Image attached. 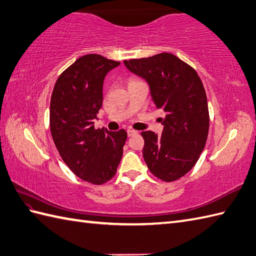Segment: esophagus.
I'll return each instance as SVG.
<instances>
[{"label":"esophagus","instance_id":"obj_1","mask_svg":"<svg viewBox=\"0 0 256 256\" xmlns=\"http://www.w3.org/2000/svg\"><path fill=\"white\" fill-rule=\"evenodd\" d=\"M138 133V130H133V128L128 130V136H133V135H136Z\"/></svg>","mask_w":256,"mask_h":256}]
</instances>
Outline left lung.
<instances>
[{
    "mask_svg": "<svg viewBox=\"0 0 256 256\" xmlns=\"http://www.w3.org/2000/svg\"><path fill=\"white\" fill-rule=\"evenodd\" d=\"M123 62L148 82L156 108L164 112L162 136L142 132L147 167L164 182L179 180L198 162L208 136L210 112L203 82L191 65L168 52Z\"/></svg>",
    "mask_w": 256,
    "mask_h": 256,
    "instance_id": "8db88e82",
    "label": "left lung"
}]
</instances>
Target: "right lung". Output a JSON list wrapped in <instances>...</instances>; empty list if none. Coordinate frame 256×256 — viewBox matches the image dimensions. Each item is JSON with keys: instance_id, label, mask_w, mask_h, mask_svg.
<instances>
[{"instance_id": "1", "label": "right lung", "mask_w": 256, "mask_h": 256, "mask_svg": "<svg viewBox=\"0 0 256 256\" xmlns=\"http://www.w3.org/2000/svg\"><path fill=\"white\" fill-rule=\"evenodd\" d=\"M120 65L100 54L80 56L61 73L50 102V130L56 150L75 176L101 186L116 176L128 138L126 130L94 128L106 73Z\"/></svg>"}]
</instances>
